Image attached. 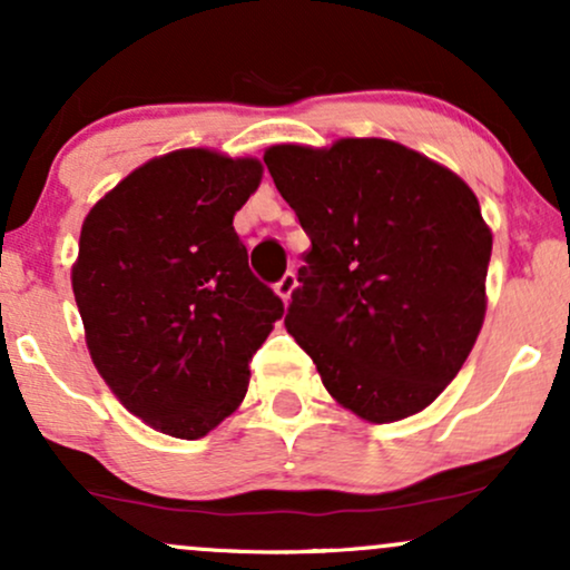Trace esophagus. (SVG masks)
<instances>
[{"mask_svg": "<svg viewBox=\"0 0 570 570\" xmlns=\"http://www.w3.org/2000/svg\"><path fill=\"white\" fill-rule=\"evenodd\" d=\"M294 286H297V276H294V271H286L284 276H281L278 284H276V294H278L281 299H284V303H289Z\"/></svg>", "mask_w": 570, "mask_h": 570, "instance_id": "obj_1", "label": "esophagus"}]
</instances>
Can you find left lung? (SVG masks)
I'll list each match as a JSON object with an SVG mask.
<instances>
[{
    "mask_svg": "<svg viewBox=\"0 0 570 570\" xmlns=\"http://www.w3.org/2000/svg\"><path fill=\"white\" fill-rule=\"evenodd\" d=\"M265 166L311 238L286 330L324 389L370 423L429 407L485 318L493 235L472 189L385 139L278 144Z\"/></svg>",
    "mask_w": 570,
    "mask_h": 570,
    "instance_id": "1",
    "label": "left lung"
}]
</instances>
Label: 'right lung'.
<instances>
[{
    "mask_svg": "<svg viewBox=\"0 0 570 570\" xmlns=\"http://www.w3.org/2000/svg\"><path fill=\"white\" fill-rule=\"evenodd\" d=\"M259 176L252 158L179 149L128 174L82 222L71 286L90 358L163 434L200 440L225 421L284 316L233 227Z\"/></svg>",
    "mask_w": 570,
    "mask_h": 570,
    "instance_id": "add662e5",
    "label": "right lung"
}]
</instances>
